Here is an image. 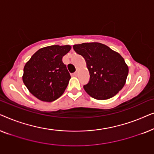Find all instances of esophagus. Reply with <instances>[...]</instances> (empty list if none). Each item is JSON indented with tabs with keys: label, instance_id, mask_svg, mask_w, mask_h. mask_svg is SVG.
I'll return each mask as SVG.
<instances>
[{
	"label": "esophagus",
	"instance_id": "34e87169",
	"mask_svg": "<svg viewBox=\"0 0 154 154\" xmlns=\"http://www.w3.org/2000/svg\"><path fill=\"white\" fill-rule=\"evenodd\" d=\"M79 69H76V71H75V72L74 73V75H78V73H79Z\"/></svg>",
	"mask_w": 154,
	"mask_h": 154
}]
</instances>
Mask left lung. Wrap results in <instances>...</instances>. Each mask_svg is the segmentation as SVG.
Masks as SVG:
<instances>
[{"label":"left lung","mask_w":154,"mask_h":154,"mask_svg":"<svg viewBox=\"0 0 154 154\" xmlns=\"http://www.w3.org/2000/svg\"><path fill=\"white\" fill-rule=\"evenodd\" d=\"M73 48L85 60L90 81L83 88L90 97L108 100L122 90L129 69L119 52L97 42L75 44Z\"/></svg>","instance_id":"left-lung-1"}]
</instances>
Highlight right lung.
<instances>
[{
  "mask_svg": "<svg viewBox=\"0 0 154 154\" xmlns=\"http://www.w3.org/2000/svg\"><path fill=\"white\" fill-rule=\"evenodd\" d=\"M71 46L51 45L35 52L24 67L22 80L29 91L39 100L53 102L62 95L71 75L62 58Z\"/></svg>",
  "mask_w": 154,
  "mask_h": 154,
  "instance_id": "1",
  "label": "right lung"
}]
</instances>
